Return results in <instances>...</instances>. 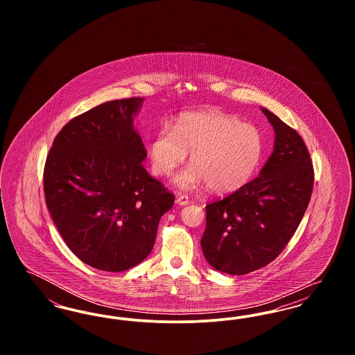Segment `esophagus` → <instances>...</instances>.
<instances>
[{
    "label": "esophagus",
    "mask_w": 355,
    "mask_h": 355,
    "mask_svg": "<svg viewBox=\"0 0 355 355\" xmlns=\"http://www.w3.org/2000/svg\"><path fill=\"white\" fill-rule=\"evenodd\" d=\"M175 203L180 205V206H185V205L189 203V197L185 196V194H180V196L177 197V200H175Z\"/></svg>",
    "instance_id": "34e87169"
}]
</instances>
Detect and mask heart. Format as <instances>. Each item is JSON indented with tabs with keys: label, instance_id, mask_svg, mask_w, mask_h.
I'll list each match as a JSON object with an SVG mask.
<instances>
[{
	"label": "heart",
	"instance_id": "1",
	"mask_svg": "<svg viewBox=\"0 0 355 355\" xmlns=\"http://www.w3.org/2000/svg\"><path fill=\"white\" fill-rule=\"evenodd\" d=\"M193 164L174 182L182 189L207 184L214 193L245 185L258 168L263 138L250 123L218 112H196L178 119L174 130L162 128L153 137L149 158L155 175L169 177L185 162Z\"/></svg>",
	"mask_w": 355,
	"mask_h": 355
}]
</instances>
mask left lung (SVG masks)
Returning <instances> with one entry per match:
<instances>
[{
    "label": "left lung",
    "mask_w": 355,
    "mask_h": 355,
    "mask_svg": "<svg viewBox=\"0 0 355 355\" xmlns=\"http://www.w3.org/2000/svg\"><path fill=\"white\" fill-rule=\"evenodd\" d=\"M274 146L259 175L222 201L206 206L203 255L216 270H258L285 249L311 197L314 171L304 139L270 110Z\"/></svg>",
    "instance_id": "8db88e82"
}]
</instances>
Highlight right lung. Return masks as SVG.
<instances>
[{
	"instance_id": "obj_1",
	"label": "right lung",
	"mask_w": 355,
	"mask_h": 355,
	"mask_svg": "<svg viewBox=\"0 0 355 355\" xmlns=\"http://www.w3.org/2000/svg\"><path fill=\"white\" fill-rule=\"evenodd\" d=\"M144 98L103 102L71 119L53 141L44 191L69 249L103 271L135 268L152 252L174 196L144 168L135 128Z\"/></svg>"
}]
</instances>
